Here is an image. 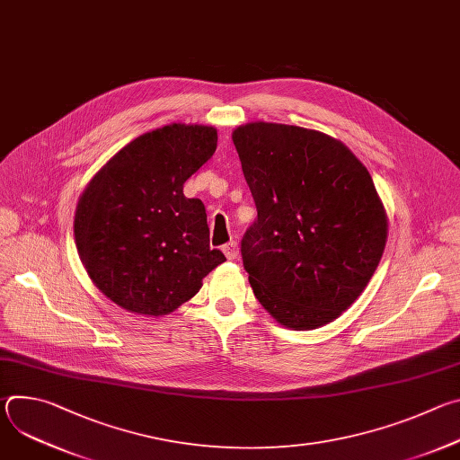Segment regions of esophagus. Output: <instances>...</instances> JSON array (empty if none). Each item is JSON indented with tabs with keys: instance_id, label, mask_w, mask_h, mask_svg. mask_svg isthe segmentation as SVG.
<instances>
[{
	"instance_id": "obj_1",
	"label": "esophagus",
	"mask_w": 460,
	"mask_h": 460,
	"mask_svg": "<svg viewBox=\"0 0 460 460\" xmlns=\"http://www.w3.org/2000/svg\"><path fill=\"white\" fill-rule=\"evenodd\" d=\"M224 254L229 258V260H234L238 256V243L236 242H227L224 247H222Z\"/></svg>"
}]
</instances>
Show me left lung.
Wrapping results in <instances>:
<instances>
[{
  "mask_svg": "<svg viewBox=\"0 0 460 460\" xmlns=\"http://www.w3.org/2000/svg\"><path fill=\"white\" fill-rule=\"evenodd\" d=\"M233 142L258 213L240 247L254 296L293 330L335 320L385 247L371 174L344 144L296 125L247 123Z\"/></svg>",
  "mask_w": 460,
  "mask_h": 460,
  "instance_id": "1",
  "label": "left lung"
}]
</instances>
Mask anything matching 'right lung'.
I'll return each instance as SVG.
<instances>
[{
	"label": "right lung",
	"instance_id": "obj_1",
	"mask_svg": "<svg viewBox=\"0 0 460 460\" xmlns=\"http://www.w3.org/2000/svg\"><path fill=\"white\" fill-rule=\"evenodd\" d=\"M217 140L208 125L160 127L116 153L84 190L76 247L96 288L123 309L167 314L226 260L209 247L202 200L183 196Z\"/></svg>",
	"mask_w": 460,
	"mask_h": 460
}]
</instances>
